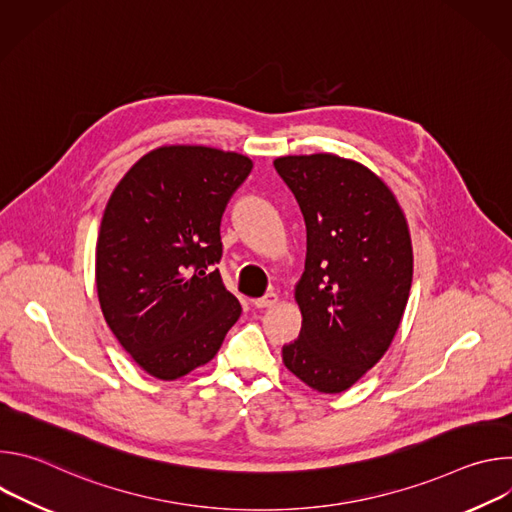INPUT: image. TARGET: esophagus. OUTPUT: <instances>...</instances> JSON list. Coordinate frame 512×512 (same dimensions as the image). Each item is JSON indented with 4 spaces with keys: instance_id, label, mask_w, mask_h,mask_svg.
I'll list each match as a JSON object with an SVG mask.
<instances>
[{
    "instance_id": "1",
    "label": "esophagus",
    "mask_w": 512,
    "mask_h": 512,
    "mask_svg": "<svg viewBox=\"0 0 512 512\" xmlns=\"http://www.w3.org/2000/svg\"><path fill=\"white\" fill-rule=\"evenodd\" d=\"M277 302H279V296L275 294V291H269V294H265L263 298L253 300V306H255V308H271V306H275Z\"/></svg>"
}]
</instances>
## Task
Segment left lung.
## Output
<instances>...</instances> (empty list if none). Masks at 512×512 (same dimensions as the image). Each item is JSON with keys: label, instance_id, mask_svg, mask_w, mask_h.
<instances>
[{"label": "left lung", "instance_id": "1", "mask_svg": "<svg viewBox=\"0 0 512 512\" xmlns=\"http://www.w3.org/2000/svg\"><path fill=\"white\" fill-rule=\"evenodd\" d=\"M277 174L306 221V269L294 298L300 338L283 364L320 393H342L389 350L409 300L413 247L391 188L334 154L281 156Z\"/></svg>", "mask_w": 512, "mask_h": 512}]
</instances>
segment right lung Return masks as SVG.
<instances>
[{
    "instance_id": "add662e5",
    "label": "right lung",
    "mask_w": 512,
    "mask_h": 512,
    "mask_svg": "<svg viewBox=\"0 0 512 512\" xmlns=\"http://www.w3.org/2000/svg\"><path fill=\"white\" fill-rule=\"evenodd\" d=\"M253 162L206 145H162L115 186L95 279L111 332L139 367L176 381L210 362L241 316L214 263L221 218Z\"/></svg>"
}]
</instances>
